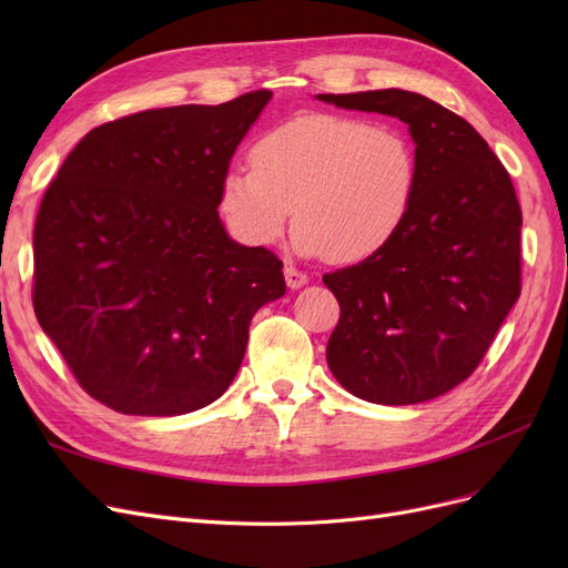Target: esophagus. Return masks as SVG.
<instances>
[{
	"mask_svg": "<svg viewBox=\"0 0 568 568\" xmlns=\"http://www.w3.org/2000/svg\"><path fill=\"white\" fill-rule=\"evenodd\" d=\"M284 277H286L288 288H301V286L307 284V274L301 272V270L294 267V265H284Z\"/></svg>",
	"mask_w": 568,
	"mask_h": 568,
	"instance_id": "34e87169",
	"label": "esophagus"
}]
</instances>
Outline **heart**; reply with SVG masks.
Masks as SVG:
<instances>
[{"mask_svg": "<svg viewBox=\"0 0 568 568\" xmlns=\"http://www.w3.org/2000/svg\"><path fill=\"white\" fill-rule=\"evenodd\" d=\"M417 186L419 156L405 130L305 113L257 136L251 170L222 178L220 211L248 246L274 244L296 215L301 253L359 263L398 236Z\"/></svg>", "mask_w": 568, "mask_h": 568, "instance_id": "1", "label": "heart"}]
</instances>
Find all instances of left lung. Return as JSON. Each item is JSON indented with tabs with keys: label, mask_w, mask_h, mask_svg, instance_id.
Returning a JSON list of instances; mask_svg holds the SVG:
<instances>
[{
	"label": "left lung",
	"mask_w": 568,
	"mask_h": 568,
	"mask_svg": "<svg viewBox=\"0 0 568 568\" xmlns=\"http://www.w3.org/2000/svg\"><path fill=\"white\" fill-rule=\"evenodd\" d=\"M407 123L419 186L393 242L326 272L341 317L326 343L338 384L379 405L448 393L480 365L521 294V209L511 178L467 120L405 90L320 94Z\"/></svg>",
	"instance_id": "1"
}]
</instances>
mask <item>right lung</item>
<instances>
[{"label": "right lung", "instance_id": "1", "mask_svg": "<svg viewBox=\"0 0 568 568\" xmlns=\"http://www.w3.org/2000/svg\"><path fill=\"white\" fill-rule=\"evenodd\" d=\"M270 90L111 120L68 153L32 234V307L82 390L175 417L227 390L282 261L232 242L220 184Z\"/></svg>", "mask_w": 568, "mask_h": 568}]
</instances>
